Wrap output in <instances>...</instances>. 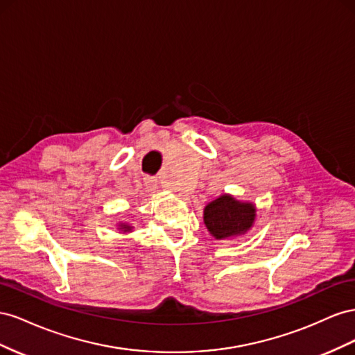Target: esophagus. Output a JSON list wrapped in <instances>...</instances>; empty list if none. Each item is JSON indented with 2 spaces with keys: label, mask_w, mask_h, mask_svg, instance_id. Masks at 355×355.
<instances>
[{
  "label": "esophagus",
  "mask_w": 355,
  "mask_h": 355,
  "mask_svg": "<svg viewBox=\"0 0 355 355\" xmlns=\"http://www.w3.org/2000/svg\"><path fill=\"white\" fill-rule=\"evenodd\" d=\"M144 184L150 191H155L157 189V178L156 177H146L144 178Z\"/></svg>",
  "instance_id": "1"
}]
</instances>
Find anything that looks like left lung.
<instances>
[{
	"label": "left lung",
	"instance_id": "obj_1",
	"mask_svg": "<svg viewBox=\"0 0 355 355\" xmlns=\"http://www.w3.org/2000/svg\"><path fill=\"white\" fill-rule=\"evenodd\" d=\"M254 205L239 202L229 195H223L212 200L204 211V221L209 234L217 239L245 234L254 221Z\"/></svg>",
	"mask_w": 355,
	"mask_h": 355
}]
</instances>
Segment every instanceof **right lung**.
<instances>
[{
    "mask_svg": "<svg viewBox=\"0 0 355 355\" xmlns=\"http://www.w3.org/2000/svg\"><path fill=\"white\" fill-rule=\"evenodd\" d=\"M120 227H121V229H125V232H126V230H130V226H128V225H121Z\"/></svg>",
    "mask_w": 355,
    "mask_h": 355,
    "instance_id": "add662e5",
    "label": "right lung"
}]
</instances>
